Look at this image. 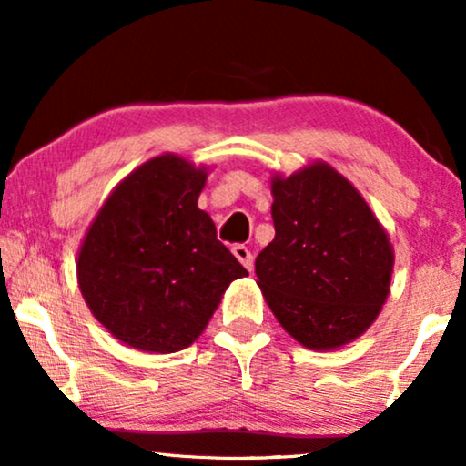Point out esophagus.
Wrapping results in <instances>:
<instances>
[{"mask_svg": "<svg viewBox=\"0 0 466 466\" xmlns=\"http://www.w3.org/2000/svg\"><path fill=\"white\" fill-rule=\"evenodd\" d=\"M231 250H233V255L238 257V261L242 263V266L248 269V272H252V268H255V257H252V252H250L248 246L235 244Z\"/></svg>", "mask_w": 466, "mask_h": 466, "instance_id": "obj_1", "label": "esophagus"}]
</instances>
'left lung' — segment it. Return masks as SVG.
Segmentation results:
<instances>
[{"mask_svg": "<svg viewBox=\"0 0 466 466\" xmlns=\"http://www.w3.org/2000/svg\"><path fill=\"white\" fill-rule=\"evenodd\" d=\"M274 239L255 272L296 341L332 350L370 329L389 296L393 248L370 205L329 164L272 181Z\"/></svg>", "mask_w": 466, "mask_h": 466, "instance_id": "left-lung-1", "label": "left lung"}]
</instances>
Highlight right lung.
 I'll return each mask as SVG.
<instances>
[{
  "instance_id": "right-lung-1",
  "label": "right lung",
  "mask_w": 466,
  "mask_h": 466,
  "mask_svg": "<svg viewBox=\"0 0 466 466\" xmlns=\"http://www.w3.org/2000/svg\"><path fill=\"white\" fill-rule=\"evenodd\" d=\"M207 172L177 155L136 168L101 207L79 250L86 304L114 337L170 354L205 330L246 268L197 200Z\"/></svg>"
}]
</instances>
